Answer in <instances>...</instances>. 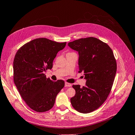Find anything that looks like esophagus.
<instances>
[{"label": "esophagus", "instance_id": "obj_1", "mask_svg": "<svg viewBox=\"0 0 135 135\" xmlns=\"http://www.w3.org/2000/svg\"><path fill=\"white\" fill-rule=\"evenodd\" d=\"M72 85L69 83H68V82H65V87H70Z\"/></svg>", "mask_w": 135, "mask_h": 135}]
</instances>
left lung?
<instances>
[{
  "instance_id": "8db88e82",
  "label": "left lung",
  "mask_w": 135,
  "mask_h": 135,
  "mask_svg": "<svg viewBox=\"0 0 135 135\" xmlns=\"http://www.w3.org/2000/svg\"><path fill=\"white\" fill-rule=\"evenodd\" d=\"M68 45L79 55V73L83 72L86 85H73L76 91L71 99L72 107L82 113L97 109L109 94L117 72L113 52L106 43L90 37L68 42Z\"/></svg>"
}]
</instances>
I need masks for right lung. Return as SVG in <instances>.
<instances>
[{
    "mask_svg": "<svg viewBox=\"0 0 135 135\" xmlns=\"http://www.w3.org/2000/svg\"><path fill=\"white\" fill-rule=\"evenodd\" d=\"M66 42H58L38 38L21 47L13 61L15 84L27 105L37 112L48 111L54 105L56 95L64 86V81L53 82L44 73L53 67L58 52Z\"/></svg>",
    "mask_w": 135,
    "mask_h": 135,
    "instance_id": "right-lung-1",
    "label": "right lung"
}]
</instances>
